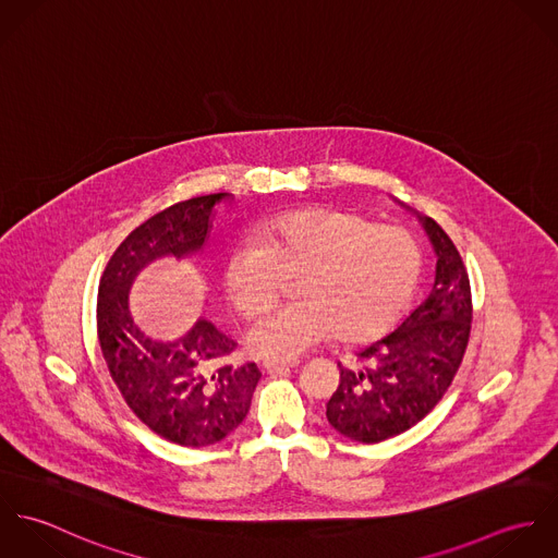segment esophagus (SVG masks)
<instances>
[{"mask_svg":"<svg viewBox=\"0 0 558 558\" xmlns=\"http://www.w3.org/2000/svg\"><path fill=\"white\" fill-rule=\"evenodd\" d=\"M296 365H299V361H294V359H266V361H262V369L266 374H279V372L292 369Z\"/></svg>","mask_w":558,"mask_h":558,"instance_id":"34e87169","label":"esophagus"}]
</instances>
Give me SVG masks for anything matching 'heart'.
<instances>
[{"label":"heart","mask_w":558,"mask_h":558,"mask_svg":"<svg viewBox=\"0 0 558 558\" xmlns=\"http://www.w3.org/2000/svg\"><path fill=\"white\" fill-rule=\"evenodd\" d=\"M418 272L421 251L405 230L337 210H296L228 251L223 288L242 318H259L281 281L299 275V301L246 337L253 354L294 356L335 332L350 343L383 335L410 301Z\"/></svg>","instance_id":"obj_1"}]
</instances>
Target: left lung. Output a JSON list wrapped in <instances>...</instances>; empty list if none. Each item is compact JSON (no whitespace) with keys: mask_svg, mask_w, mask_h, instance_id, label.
Segmentation results:
<instances>
[{"mask_svg":"<svg viewBox=\"0 0 558 558\" xmlns=\"http://www.w3.org/2000/svg\"><path fill=\"white\" fill-rule=\"evenodd\" d=\"M436 251L427 299L348 367L326 403L328 423L345 438L374 445L416 425L451 387L471 337V281L460 251L429 217H418Z\"/></svg>","mask_w":558,"mask_h":558,"instance_id":"obj_1","label":"left lung"}]
</instances>
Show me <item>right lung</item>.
Segmentation results:
<instances>
[{
    "label": "right lung",
    "instance_id": "add662e5",
    "mask_svg": "<svg viewBox=\"0 0 558 558\" xmlns=\"http://www.w3.org/2000/svg\"><path fill=\"white\" fill-rule=\"evenodd\" d=\"M226 197H193L150 217L113 251L98 286L96 330L113 385L148 429L193 449L215 445L239 427L262 374L255 363H228L236 341L208 319L175 341L146 335L131 316L129 292L150 262L202 251L215 206Z\"/></svg>",
    "mask_w": 558,
    "mask_h": 558
}]
</instances>
